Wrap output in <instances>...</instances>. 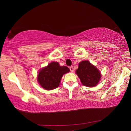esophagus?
<instances>
[{
	"mask_svg": "<svg viewBox=\"0 0 131 131\" xmlns=\"http://www.w3.org/2000/svg\"><path fill=\"white\" fill-rule=\"evenodd\" d=\"M70 69V70L71 72H73L74 71V69H73V66H70V67L69 68Z\"/></svg>",
	"mask_w": 131,
	"mask_h": 131,
	"instance_id": "esophagus-1",
	"label": "esophagus"
}]
</instances>
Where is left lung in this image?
<instances>
[{
  "label": "left lung",
  "mask_w": 131,
  "mask_h": 131,
  "mask_svg": "<svg viewBox=\"0 0 131 131\" xmlns=\"http://www.w3.org/2000/svg\"><path fill=\"white\" fill-rule=\"evenodd\" d=\"M76 73L80 79L82 84L88 87L96 86L101 78L100 71L88 61H81L79 63Z\"/></svg>",
  "instance_id": "1"
}]
</instances>
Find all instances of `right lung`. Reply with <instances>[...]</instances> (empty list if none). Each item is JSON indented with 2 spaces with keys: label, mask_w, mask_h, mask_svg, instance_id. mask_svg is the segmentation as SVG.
Segmentation results:
<instances>
[{
  "label": "right lung",
  "mask_w": 131,
  "mask_h": 131,
  "mask_svg": "<svg viewBox=\"0 0 131 131\" xmlns=\"http://www.w3.org/2000/svg\"><path fill=\"white\" fill-rule=\"evenodd\" d=\"M70 72L67 66H61L58 62H52L41 68L37 76L39 85L46 90H52L59 87L63 74Z\"/></svg>",
  "instance_id": "obj_1"
}]
</instances>
